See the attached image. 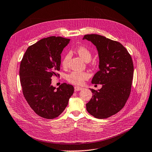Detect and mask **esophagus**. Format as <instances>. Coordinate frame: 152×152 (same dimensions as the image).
<instances>
[{
  "instance_id": "34e87169",
  "label": "esophagus",
  "mask_w": 152,
  "mask_h": 152,
  "mask_svg": "<svg viewBox=\"0 0 152 152\" xmlns=\"http://www.w3.org/2000/svg\"><path fill=\"white\" fill-rule=\"evenodd\" d=\"M83 88L81 87H80V86H75V91H80V90H82Z\"/></svg>"
}]
</instances>
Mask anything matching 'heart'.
<instances>
[{
  "label": "heart",
  "mask_w": 152,
  "mask_h": 152,
  "mask_svg": "<svg viewBox=\"0 0 152 152\" xmlns=\"http://www.w3.org/2000/svg\"><path fill=\"white\" fill-rule=\"evenodd\" d=\"M76 52L83 60L89 62L91 59V53L85 47H79L76 49ZM71 55L69 53H66L64 55L61 59V65L63 67H66L68 62L70 59ZM90 77V74L86 71H72L67 76V81L75 85H82L84 82Z\"/></svg>",
  "instance_id": "obj_1"
}]
</instances>
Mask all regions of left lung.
Masks as SVG:
<instances>
[{"label": "left lung", "mask_w": 152, "mask_h": 152, "mask_svg": "<svg viewBox=\"0 0 152 152\" xmlns=\"http://www.w3.org/2000/svg\"><path fill=\"white\" fill-rule=\"evenodd\" d=\"M96 46L99 56V69L91 80L102 84L99 90L90 89L93 96L86 104V110L98 119H105L120 111L129 96L134 67L131 55L122 44L106 37L91 34L83 40Z\"/></svg>", "instance_id": "1"}]
</instances>
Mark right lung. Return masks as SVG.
Masks as SVG:
<instances>
[{
    "instance_id": "1",
    "label": "right lung",
    "mask_w": 152,
    "mask_h": 152,
    "mask_svg": "<svg viewBox=\"0 0 152 152\" xmlns=\"http://www.w3.org/2000/svg\"><path fill=\"white\" fill-rule=\"evenodd\" d=\"M70 39L52 36L29 47L21 62L19 77L23 95L35 113L52 119L64 110L74 92L73 86L62 83L57 90L51 77L59 76L61 53Z\"/></svg>"
}]
</instances>
